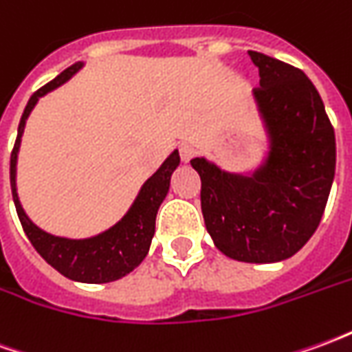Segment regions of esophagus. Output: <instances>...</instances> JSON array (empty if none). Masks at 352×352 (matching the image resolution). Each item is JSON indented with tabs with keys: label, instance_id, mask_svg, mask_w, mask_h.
<instances>
[{
	"label": "esophagus",
	"instance_id": "esophagus-1",
	"mask_svg": "<svg viewBox=\"0 0 352 352\" xmlns=\"http://www.w3.org/2000/svg\"><path fill=\"white\" fill-rule=\"evenodd\" d=\"M179 154H181V160L184 162V164H190V160L196 156V148L192 145H181L179 146Z\"/></svg>",
	"mask_w": 352,
	"mask_h": 352
}]
</instances>
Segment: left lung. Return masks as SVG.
I'll list each match as a JSON object with an SVG mask.
<instances>
[{
  "label": "left lung",
  "mask_w": 352,
  "mask_h": 352,
  "mask_svg": "<svg viewBox=\"0 0 352 352\" xmlns=\"http://www.w3.org/2000/svg\"><path fill=\"white\" fill-rule=\"evenodd\" d=\"M265 156L247 173L199 156L201 213L214 247L228 258L273 264L307 243L324 213L336 175V133L315 85L294 65L249 50Z\"/></svg>",
  "instance_id": "left-lung-1"
}]
</instances>
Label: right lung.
<instances>
[{
	"mask_svg": "<svg viewBox=\"0 0 352 352\" xmlns=\"http://www.w3.org/2000/svg\"><path fill=\"white\" fill-rule=\"evenodd\" d=\"M82 65H85L82 62H77L72 67H67L65 72L58 75L56 79H52L45 87L39 88L28 101L22 118H20L16 143L11 153V190L20 224L26 232L28 239L35 247V251L67 279L100 285V283H111V280L120 279L124 275L133 272L143 262L146 252L151 249V241H153L156 213H158L164 198L168 196L171 175L179 168L181 158H179V151L175 148L164 160L160 168L156 169V173H153L143 183L133 204L122 219L98 236L73 239V237L54 236V234H49L39 228L26 214L24 207L20 204L19 190H16V162H19L22 133L26 128L28 116L34 111L37 101L41 100L43 96H47L58 87H62L64 82H67L75 73L82 69Z\"/></svg>",
	"mask_w": 352,
	"mask_h": 352,
	"instance_id": "1",
	"label": "right lung"
}]
</instances>
